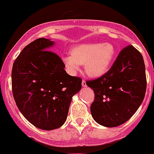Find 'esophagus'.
<instances>
[{"instance_id": "1", "label": "esophagus", "mask_w": 154, "mask_h": 154, "mask_svg": "<svg viewBox=\"0 0 154 154\" xmlns=\"http://www.w3.org/2000/svg\"><path fill=\"white\" fill-rule=\"evenodd\" d=\"M82 85L83 87H86L87 86L86 82H85V80H82Z\"/></svg>"}]
</instances>
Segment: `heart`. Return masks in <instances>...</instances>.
<instances>
[{"label": "heart", "mask_w": 154, "mask_h": 154, "mask_svg": "<svg viewBox=\"0 0 154 154\" xmlns=\"http://www.w3.org/2000/svg\"><path fill=\"white\" fill-rule=\"evenodd\" d=\"M115 56V48L111 43H84L73 47L71 55L63 56V63L68 72L75 74L80 65H85L87 74L91 77L105 75Z\"/></svg>", "instance_id": "b5f03b06"}]
</instances>
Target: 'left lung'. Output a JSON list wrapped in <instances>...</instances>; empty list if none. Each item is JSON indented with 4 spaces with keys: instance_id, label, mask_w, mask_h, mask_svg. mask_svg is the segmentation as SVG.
Returning <instances> with one entry per match:
<instances>
[{
    "instance_id": "left-lung-1",
    "label": "left lung",
    "mask_w": 154,
    "mask_h": 154,
    "mask_svg": "<svg viewBox=\"0 0 154 154\" xmlns=\"http://www.w3.org/2000/svg\"><path fill=\"white\" fill-rule=\"evenodd\" d=\"M86 85L94 92L90 110L97 123L107 128L125 123L145 96L146 71L141 53L131 45L126 46L105 75Z\"/></svg>"
}]
</instances>
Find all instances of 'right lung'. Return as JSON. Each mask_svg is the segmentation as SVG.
Segmentation results:
<instances>
[{
    "label": "right lung",
    "mask_w": 154,
    "mask_h": 154,
    "mask_svg": "<svg viewBox=\"0 0 154 154\" xmlns=\"http://www.w3.org/2000/svg\"><path fill=\"white\" fill-rule=\"evenodd\" d=\"M54 44L46 38L28 44L14 63L11 74L18 109L32 125L45 131L63 125L72 98L82 88L81 79L68 74L61 58L49 51Z\"/></svg>",
    "instance_id": "obj_1"
}]
</instances>
